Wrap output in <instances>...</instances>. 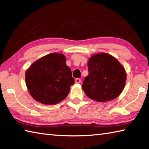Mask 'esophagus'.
<instances>
[{
  "instance_id": "34e87169",
  "label": "esophagus",
  "mask_w": 149,
  "mask_h": 149,
  "mask_svg": "<svg viewBox=\"0 0 149 149\" xmlns=\"http://www.w3.org/2000/svg\"><path fill=\"white\" fill-rule=\"evenodd\" d=\"M75 82L76 83H78V84H79V83H80L81 82V80L80 78H77L75 80Z\"/></svg>"
}]
</instances>
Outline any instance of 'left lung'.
<instances>
[{
	"label": "left lung",
	"instance_id": "1",
	"mask_svg": "<svg viewBox=\"0 0 149 149\" xmlns=\"http://www.w3.org/2000/svg\"><path fill=\"white\" fill-rule=\"evenodd\" d=\"M89 75L82 89L89 98L98 102L113 100L123 91L127 79L125 68L111 54H93L87 62Z\"/></svg>",
	"mask_w": 149,
	"mask_h": 149
}]
</instances>
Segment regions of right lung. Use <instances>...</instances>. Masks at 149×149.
Returning a JSON list of instances; mask_svg holds the SVG:
<instances>
[{
    "mask_svg": "<svg viewBox=\"0 0 149 149\" xmlns=\"http://www.w3.org/2000/svg\"><path fill=\"white\" fill-rule=\"evenodd\" d=\"M74 84L71 70L66 65L65 56L51 53L36 60L26 72V84L36 101L54 105L64 100Z\"/></svg>",
    "mask_w": 149,
    "mask_h": 149,
    "instance_id": "obj_1",
    "label": "right lung"
}]
</instances>
